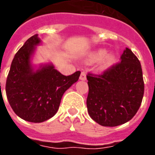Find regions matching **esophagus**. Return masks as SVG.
Wrapping results in <instances>:
<instances>
[{
  "label": "esophagus",
  "instance_id": "obj_1",
  "mask_svg": "<svg viewBox=\"0 0 155 155\" xmlns=\"http://www.w3.org/2000/svg\"><path fill=\"white\" fill-rule=\"evenodd\" d=\"M86 73L84 71H82L81 74H80V80H86Z\"/></svg>",
  "mask_w": 155,
  "mask_h": 155
}]
</instances>
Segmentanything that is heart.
<instances>
[{
  "mask_svg": "<svg viewBox=\"0 0 155 155\" xmlns=\"http://www.w3.org/2000/svg\"><path fill=\"white\" fill-rule=\"evenodd\" d=\"M106 52L107 51L105 49H97V50L91 53L88 55L86 62H88V63H93V62H98V61H100L101 59H102L104 57V58L102 60V62H101V67L103 69L108 68L114 62V61H115V56H114V54H108L107 55H106Z\"/></svg>",
  "mask_w": 155,
  "mask_h": 155,
  "instance_id": "heart-1",
  "label": "heart"
}]
</instances>
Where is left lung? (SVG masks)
<instances>
[{"mask_svg": "<svg viewBox=\"0 0 155 155\" xmlns=\"http://www.w3.org/2000/svg\"><path fill=\"white\" fill-rule=\"evenodd\" d=\"M121 62L102 74L87 75V108L95 122L115 127L132 120L139 110L144 95V80L140 61L126 48Z\"/></svg>", "mask_w": 155, "mask_h": 155, "instance_id": "obj_1", "label": "left lung"}]
</instances>
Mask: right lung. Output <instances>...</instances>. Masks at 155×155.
<instances>
[{
	"instance_id": "add662e5",
	"label": "right lung",
	"mask_w": 155,
	"mask_h": 155,
	"mask_svg": "<svg viewBox=\"0 0 155 155\" xmlns=\"http://www.w3.org/2000/svg\"><path fill=\"white\" fill-rule=\"evenodd\" d=\"M41 41L32 35L16 53L5 84L7 99L13 110L22 120L41 123L56 114L63 93L79 80L80 71L63 75L52 63L35 70L31 57Z\"/></svg>"
}]
</instances>
